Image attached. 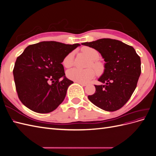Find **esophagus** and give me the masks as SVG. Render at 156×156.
<instances>
[{
	"instance_id": "obj_1",
	"label": "esophagus",
	"mask_w": 156,
	"mask_h": 156,
	"mask_svg": "<svg viewBox=\"0 0 156 156\" xmlns=\"http://www.w3.org/2000/svg\"><path fill=\"white\" fill-rule=\"evenodd\" d=\"M79 84H81V86H83V87H85V86H87V83H78Z\"/></svg>"
}]
</instances>
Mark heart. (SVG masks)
<instances>
[{
  "label": "heart",
  "mask_w": 156,
  "mask_h": 156,
  "mask_svg": "<svg viewBox=\"0 0 156 156\" xmlns=\"http://www.w3.org/2000/svg\"><path fill=\"white\" fill-rule=\"evenodd\" d=\"M83 53L85 54L91 61L92 66L95 69L98 74H101L104 71V65L101 62L95 60L99 58V53L96 50L90 47H84L81 49ZM73 53H69L65 56L63 60V65L65 68H70L73 64ZM94 69L89 68L87 69H80L74 68L68 70L67 75L71 80L78 83H87L92 79L96 75V72Z\"/></svg>",
  "instance_id": "1"
}]
</instances>
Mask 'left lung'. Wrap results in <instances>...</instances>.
<instances>
[{
  "label": "left lung",
  "mask_w": 156,
  "mask_h": 156,
  "mask_svg": "<svg viewBox=\"0 0 156 156\" xmlns=\"http://www.w3.org/2000/svg\"><path fill=\"white\" fill-rule=\"evenodd\" d=\"M98 51L105 63L104 72L95 85L96 92L88 96L93 104L106 111H115L129 100L141 73L140 58L133 47L110 38L81 44Z\"/></svg>",
  "instance_id": "8db88e82"
}]
</instances>
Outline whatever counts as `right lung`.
Listing matches in <instances>:
<instances>
[{
  "instance_id": "add662e5",
  "label": "right lung",
  "mask_w": 156,
  "mask_h": 156,
  "mask_svg": "<svg viewBox=\"0 0 156 156\" xmlns=\"http://www.w3.org/2000/svg\"><path fill=\"white\" fill-rule=\"evenodd\" d=\"M81 45L51 41L29 45L17 58L13 70L16 90L22 103L38 113L55 110L73 83L65 75V56Z\"/></svg>"
}]
</instances>
